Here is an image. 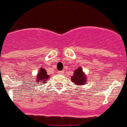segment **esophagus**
Listing matches in <instances>:
<instances>
[{
	"instance_id": "34e87169",
	"label": "esophagus",
	"mask_w": 127,
	"mask_h": 127,
	"mask_svg": "<svg viewBox=\"0 0 127 127\" xmlns=\"http://www.w3.org/2000/svg\"><path fill=\"white\" fill-rule=\"evenodd\" d=\"M58 73H59V74H63L64 71H59Z\"/></svg>"
}]
</instances>
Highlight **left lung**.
<instances>
[{"label": "left lung", "mask_w": 127, "mask_h": 127, "mask_svg": "<svg viewBox=\"0 0 127 127\" xmlns=\"http://www.w3.org/2000/svg\"><path fill=\"white\" fill-rule=\"evenodd\" d=\"M86 75L83 73V70L81 68H79L74 71L73 75L72 77L71 80L73 83L77 85H83L87 82Z\"/></svg>", "instance_id": "left-lung-1"}]
</instances>
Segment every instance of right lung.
<instances>
[{
	"mask_svg": "<svg viewBox=\"0 0 127 127\" xmlns=\"http://www.w3.org/2000/svg\"><path fill=\"white\" fill-rule=\"evenodd\" d=\"M49 75H47L46 70H45L44 68L40 69L39 72H38V74L37 75V77H35L36 81L37 83H43L44 84L46 83V80L48 79Z\"/></svg>",
	"mask_w": 127,
	"mask_h": 127,
	"instance_id": "obj_1",
	"label": "right lung"
}]
</instances>
